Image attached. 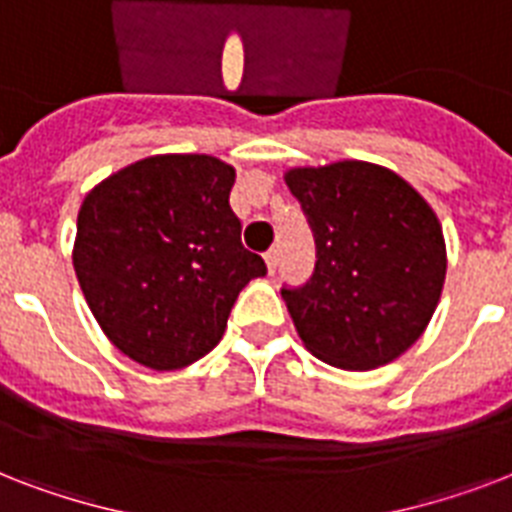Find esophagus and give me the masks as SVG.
<instances>
[{
	"mask_svg": "<svg viewBox=\"0 0 512 512\" xmlns=\"http://www.w3.org/2000/svg\"><path fill=\"white\" fill-rule=\"evenodd\" d=\"M265 263H268V271L276 273V268H279V249H268V252H265Z\"/></svg>",
	"mask_w": 512,
	"mask_h": 512,
	"instance_id": "34e87169",
	"label": "esophagus"
}]
</instances>
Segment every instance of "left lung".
I'll return each mask as SVG.
<instances>
[{
	"label": "left lung",
	"instance_id": "8db88e82",
	"mask_svg": "<svg viewBox=\"0 0 512 512\" xmlns=\"http://www.w3.org/2000/svg\"><path fill=\"white\" fill-rule=\"evenodd\" d=\"M287 185L313 239L316 271L281 297L305 348L340 369H377L425 332L446 279V244L428 201L369 162L297 167Z\"/></svg>",
	"mask_w": 512,
	"mask_h": 512
}]
</instances>
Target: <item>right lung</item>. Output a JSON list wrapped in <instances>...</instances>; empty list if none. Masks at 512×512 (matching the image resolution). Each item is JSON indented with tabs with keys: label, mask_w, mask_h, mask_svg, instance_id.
<instances>
[{
	"label": "right lung",
	"mask_w": 512,
	"mask_h": 512,
	"mask_svg": "<svg viewBox=\"0 0 512 512\" xmlns=\"http://www.w3.org/2000/svg\"><path fill=\"white\" fill-rule=\"evenodd\" d=\"M233 180L215 156L162 154L84 196L76 279L100 329L132 361L170 372L207 356L241 289L268 271L241 244Z\"/></svg>",
	"instance_id": "right-lung-1"
}]
</instances>
